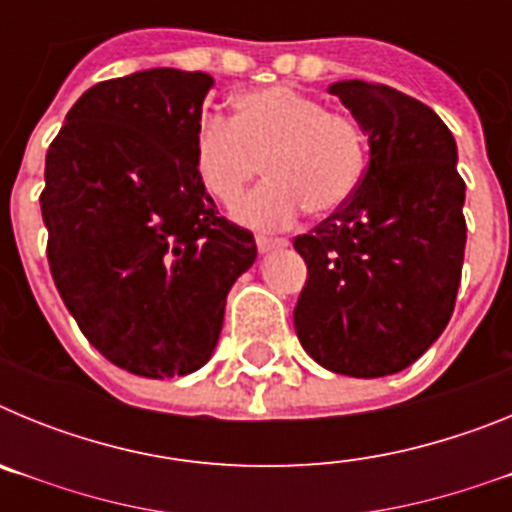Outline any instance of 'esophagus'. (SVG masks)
Segmentation results:
<instances>
[{"instance_id": "esophagus-1", "label": "esophagus", "mask_w": 512, "mask_h": 512, "mask_svg": "<svg viewBox=\"0 0 512 512\" xmlns=\"http://www.w3.org/2000/svg\"><path fill=\"white\" fill-rule=\"evenodd\" d=\"M256 246H259V253H269V251H277V248H287L289 241H284V238H266V235H259V238H256Z\"/></svg>"}]
</instances>
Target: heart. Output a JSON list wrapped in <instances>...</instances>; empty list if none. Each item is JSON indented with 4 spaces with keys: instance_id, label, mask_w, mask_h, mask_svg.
Wrapping results in <instances>:
<instances>
[{
    "instance_id": "heart-1",
    "label": "heart",
    "mask_w": 512,
    "mask_h": 512,
    "mask_svg": "<svg viewBox=\"0 0 512 512\" xmlns=\"http://www.w3.org/2000/svg\"><path fill=\"white\" fill-rule=\"evenodd\" d=\"M364 133L318 99L266 87L235 99L233 120L207 115L194 130L192 161L202 187L233 205L261 169L266 182L235 217L251 228H287L305 207L323 217L348 202L364 174Z\"/></svg>"
}]
</instances>
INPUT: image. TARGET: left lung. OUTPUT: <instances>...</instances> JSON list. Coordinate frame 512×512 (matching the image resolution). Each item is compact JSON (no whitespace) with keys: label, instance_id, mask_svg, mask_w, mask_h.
I'll use <instances>...</instances> for the list:
<instances>
[{"label":"left lung","instance_id":"obj_1","mask_svg":"<svg viewBox=\"0 0 512 512\" xmlns=\"http://www.w3.org/2000/svg\"><path fill=\"white\" fill-rule=\"evenodd\" d=\"M328 92L369 138V166L336 215L295 238L307 264L295 330L328 372L387 377L449 325L467 246V184L454 135L428 104L359 79Z\"/></svg>","mask_w":512,"mask_h":512}]
</instances>
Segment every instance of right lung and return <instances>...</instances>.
Returning a JSON list of instances; mask_svg holds the SVG:
<instances>
[{"label":"right lung","mask_w":512,"mask_h":512,"mask_svg":"<svg viewBox=\"0 0 512 512\" xmlns=\"http://www.w3.org/2000/svg\"><path fill=\"white\" fill-rule=\"evenodd\" d=\"M215 79L146 69L81 94L45 156L48 264L63 305L104 359L148 379L210 361L248 230L217 217L194 130Z\"/></svg>","instance_id":"right-lung-1"}]
</instances>
